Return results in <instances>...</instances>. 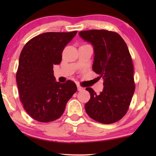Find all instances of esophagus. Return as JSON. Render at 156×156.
Segmentation results:
<instances>
[{"mask_svg": "<svg viewBox=\"0 0 156 156\" xmlns=\"http://www.w3.org/2000/svg\"><path fill=\"white\" fill-rule=\"evenodd\" d=\"M78 87V91H82V90H83V87H80L79 85H78V87Z\"/></svg>", "mask_w": 156, "mask_h": 156, "instance_id": "34e87169", "label": "esophagus"}]
</instances>
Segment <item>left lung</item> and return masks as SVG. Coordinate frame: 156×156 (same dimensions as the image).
Wrapping results in <instances>:
<instances>
[{
    "label": "left lung",
    "instance_id": "obj_1",
    "mask_svg": "<svg viewBox=\"0 0 156 156\" xmlns=\"http://www.w3.org/2000/svg\"><path fill=\"white\" fill-rule=\"evenodd\" d=\"M78 34L92 44V69L104 78L100 94L90 87L86 89L90 94V100L85 104L86 112L98 122H116L128 112L135 90L133 66L128 46L117 33L106 30L83 31Z\"/></svg>",
    "mask_w": 156,
    "mask_h": 156
}]
</instances>
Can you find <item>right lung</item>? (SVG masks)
Listing matches in <instances>:
<instances>
[{
	"label": "right lung",
	"instance_id": "1",
	"mask_svg": "<svg viewBox=\"0 0 156 156\" xmlns=\"http://www.w3.org/2000/svg\"><path fill=\"white\" fill-rule=\"evenodd\" d=\"M77 31L47 32L34 37L23 48L16 80L20 101L35 120L48 122L63 114L67 101L77 91L76 83L55 80L53 66L62 62L64 47Z\"/></svg>",
	"mask_w": 156,
	"mask_h": 156
}]
</instances>
